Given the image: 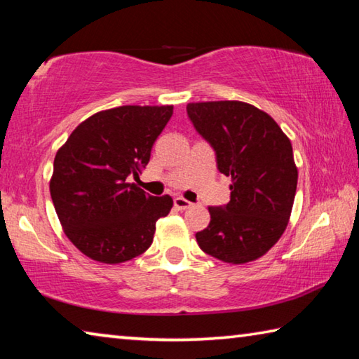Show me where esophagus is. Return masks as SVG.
Instances as JSON below:
<instances>
[{"label": "esophagus", "mask_w": 359, "mask_h": 359, "mask_svg": "<svg viewBox=\"0 0 359 359\" xmlns=\"http://www.w3.org/2000/svg\"><path fill=\"white\" fill-rule=\"evenodd\" d=\"M173 203H175V208H178V210H181V211L192 207V203H191L189 201H186L184 197H176L175 201H173Z\"/></svg>", "instance_id": "1"}]
</instances>
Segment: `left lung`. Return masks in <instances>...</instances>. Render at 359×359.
I'll return each mask as SVG.
<instances>
[{
  "mask_svg": "<svg viewBox=\"0 0 359 359\" xmlns=\"http://www.w3.org/2000/svg\"><path fill=\"white\" fill-rule=\"evenodd\" d=\"M196 130L216 152L218 170L231 176V202L208 207L210 224L196 233L202 251L229 264L266 255L290 221L297 167L290 138L267 113L237 100L186 107Z\"/></svg>",
  "mask_w": 359,
  "mask_h": 359,
  "instance_id": "obj_1",
  "label": "left lung"
}]
</instances>
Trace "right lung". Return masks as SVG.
I'll use <instances>...</instances> for the list:
<instances>
[{
	"label": "right lung",
	"mask_w": 359,
	"mask_h": 359,
	"mask_svg": "<svg viewBox=\"0 0 359 359\" xmlns=\"http://www.w3.org/2000/svg\"><path fill=\"white\" fill-rule=\"evenodd\" d=\"M172 114V104L100 111L57 151L50 197L65 235L82 255L121 264L151 246L156 221L170 213L173 201L152 197L126 180L148 165Z\"/></svg>",
	"instance_id": "obj_1"
}]
</instances>
